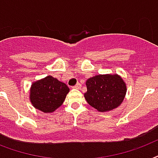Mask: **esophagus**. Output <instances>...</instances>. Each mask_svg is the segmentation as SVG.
Segmentation results:
<instances>
[{
	"label": "esophagus",
	"mask_w": 158,
	"mask_h": 158,
	"mask_svg": "<svg viewBox=\"0 0 158 158\" xmlns=\"http://www.w3.org/2000/svg\"><path fill=\"white\" fill-rule=\"evenodd\" d=\"M74 89H81V84H79V83H78L77 84H75L74 87H73Z\"/></svg>",
	"instance_id": "34e87169"
}]
</instances>
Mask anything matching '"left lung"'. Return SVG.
<instances>
[{"label": "left lung", "instance_id": "8db88e82", "mask_svg": "<svg viewBox=\"0 0 158 158\" xmlns=\"http://www.w3.org/2000/svg\"><path fill=\"white\" fill-rule=\"evenodd\" d=\"M87 92L84 98L95 109L105 112L118 107L125 94L126 84L118 74H98L86 82Z\"/></svg>", "mask_w": 158, "mask_h": 158}]
</instances>
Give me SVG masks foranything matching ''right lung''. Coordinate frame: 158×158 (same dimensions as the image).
<instances>
[{"instance_id": "1", "label": "right lung", "mask_w": 158, "mask_h": 158, "mask_svg": "<svg viewBox=\"0 0 158 158\" xmlns=\"http://www.w3.org/2000/svg\"><path fill=\"white\" fill-rule=\"evenodd\" d=\"M69 92L66 84L49 75L33 83L29 98L34 107L52 113L62 105Z\"/></svg>"}]
</instances>
